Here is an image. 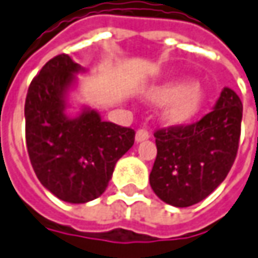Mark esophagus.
Here are the masks:
<instances>
[{
	"instance_id": "1",
	"label": "esophagus",
	"mask_w": 258,
	"mask_h": 258,
	"mask_svg": "<svg viewBox=\"0 0 258 258\" xmlns=\"http://www.w3.org/2000/svg\"><path fill=\"white\" fill-rule=\"evenodd\" d=\"M150 138L149 132L146 131V129H139L138 132H136V136H135V139L136 142L139 143V142H143V141H148Z\"/></svg>"
}]
</instances>
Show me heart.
Masks as SVG:
<instances>
[{"label":"heart","mask_w":258,"mask_h":258,"mask_svg":"<svg viewBox=\"0 0 258 258\" xmlns=\"http://www.w3.org/2000/svg\"><path fill=\"white\" fill-rule=\"evenodd\" d=\"M206 98L205 88L199 82L170 81L153 89L152 99L166 105L165 119L170 123H186L198 115Z\"/></svg>","instance_id":"heart-1"}]
</instances>
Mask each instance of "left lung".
<instances>
[{
	"label": "left lung",
	"instance_id": "obj_1",
	"mask_svg": "<svg viewBox=\"0 0 258 258\" xmlns=\"http://www.w3.org/2000/svg\"><path fill=\"white\" fill-rule=\"evenodd\" d=\"M241 117L238 95L224 88L213 110L199 122L157 131V156L149 176L157 198L189 207L217 189L237 155Z\"/></svg>",
	"mask_w": 258,
	"mask_h": 258
}]
</instances>
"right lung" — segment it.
Segmentation results:
<instances>
[{"mask_svg": "<svg viewBox=\"0 0 258 258\" xmlns=\"http://www.w3.org/2000/svg\"><path fill=\"white\" fill-rule=\"evenodd\" d=\"M85 72L60 53L32 79L25 99V139L36 177L53 196L74 205L101 196L135 142L133 129L102 120L89 106L69 116V92Z\"/></svg>", "mask_w": 258, "mask_h": 258, "instance_id": "obj_1", "label": "right lung"}]
</instances>
